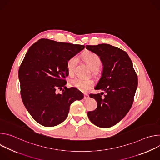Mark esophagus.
<instances>
[{"label": "esophagus", "mask_w": 160, "mask_h": 160, "mask_svg": "<svg viewBox=\"0 0 160 160\" xmlns=\"http://www.w3.org/2000/svg\"><path fill=\"white\" fill-rule=\"evenodd\" d=\"M88 98H89V96H88V94H84V97H83V99H84L85 100H86V99H88Z\"/></svg>", "instance_id": "1"}]
</instances>
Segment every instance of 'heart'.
<instances>
[{
    "label": "heart",
    "instance_id": "1",
    "mask_svg": "<svg viewBox=\"0 0 160 160\" xmlns=\"http://www.w3.org/2000/svg\"><path fill=\"white\" fill-rule=\"evenodd\" d=\"M83 58L93 70L94 72H96V70L99 69L101 64V59L100 57L93 52H86L83 55ZM79 58L78 56H73L68 59L66 66L70 74L74 73ZM70 85L82 92H87L94 87V81L91 78L86 79L81 77H75L70 80Z\"/></svg>",
    "mask_w": 160,
    "mask_h": 160
}]
</instances>
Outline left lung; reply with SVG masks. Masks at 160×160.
<instances>
[{
	"label": "left lung",
	"mask_w": 160,
	"mask_h": 160,
	"mask_svg": "<svg viewBox=\"0 0 160 160\" xmlns=\"http://www.w3.org/2000/svg\"><path fill=\"white\" fill-rule=\"evenodd\" d=\"M86 48L101 58L103 64L102 77L96 90L106 93L89 95L97 101V108L88 111L90 122L96 126L108 128L118 123L131 108L138 87V75L127 53L107 43L87 45Z\"/></svg>",
	"instance_id": "1"
}]
</instances>
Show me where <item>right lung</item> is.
<instances>
[{
  "label": "right lung",
  "mask_w": 160,
  "mask_h": 160,
  "mask_svg": "<svg viewBox=\"0 0 160 160\" xmlns=\"http://www.w3.org/2000/svg\"><path fill=\"white\" fill-rule=\"evenodd\" d=\"M84 48L41 38L29 48L19 68L20 93L25 108L39 124L59 125L67 118L71 104L83 98L76 88L65 86V78L69 74L68 59ZM58 89L63 93L58 94Z\"/></svg>",
  "instance_id": "add662e5"
}]
</instances>
